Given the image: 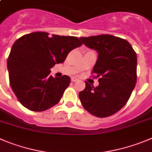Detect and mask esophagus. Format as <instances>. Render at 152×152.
Returning a JSON list of instances; mask_svg holds the SVG:
<instances>
[{
    "label": "esophagus",
    "mask_w": 152,
    "mask_h": 152,
    "mask_svg": "<svg viewBox=\"0 0 152 152\" xmlns=\"http://www.w3.org/2000/svg\"><path fill=\"white\" fill-rule=\"evenodd\" d=\"M71 81L73 82V83H75V82L78 81V79L76 77H73V78H71Z\"/></svg>",
    "instance_id": "1"
}]
</instances>
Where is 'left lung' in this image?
I'll return each instance as SVG.
<instances>
[{
  "mask_svg": "<svg viewBox=\"0 0 152 152\" xmlns=\"http://www.w3.org/2000/svg\"><path fill=\"white\" fill-rule=\"evenodd\" d=\"M88 48L98 53L93 68L99 86L86 82L79 97L82 105L96 117L105 118L127 103L137 83V54L126 39L109 34L80 37Z\"/></svg>",
  "mask_w": 152,
  "mask_h": 152,
  "instance_id": "left-lung-1",
  "label": "left lung"
}]
</instances>
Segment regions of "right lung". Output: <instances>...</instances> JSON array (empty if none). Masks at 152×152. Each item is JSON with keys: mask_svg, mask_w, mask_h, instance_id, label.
<instances>
[{"mask_svg": "<svg viewBox=\"0 0 152 152\" xmlns=\"http://www.w3.org/2000/svg\"><path fill=\"white\" fill-rule=\"evenodd\" d=\"M79 38L34 32L18 38L7 60L10 84L18 101L34 112L49 110L60 101L70 83L68 76L52 77L50 69L63 63L68 53L82 46Z\"/></svg>", "mask_w": 152, "mask_h": 152, "instance_id": "right-lung-1", "label": "right lung"}]
</instances>
